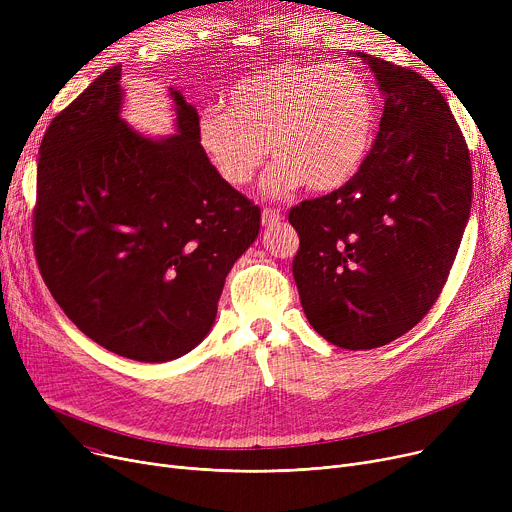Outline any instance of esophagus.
Masks as SVG:
<instances>
[{
    "mask_svg": "<svg viewBox=\"0 0 512 512\" xmlns=\"http://www.w3.org/2000/svg\"><path fill=\"white\" fill-rule=\"evenodd\" d=\"M282 220H284V215H282L278 209L267 207V209H263V213H261V224H263V226H276V224H280Z\"/></svg>",
    "mask_w": 512,
    "mask_h": 512,
    "instance_id": "obj_1",
    "label": "esophagus"
}]
</instances>
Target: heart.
Returning <instances> with one entry per match:
<instances>
[{
  "label": "heart",
  "instance_id": "heart-1",
  "mask_svg": "<svg viewBox=\"0 0 512 512\" xmlns=\"http://www.w3.org/2000/svg\"><path fill=\"white\" fill-rule=\"evenodd\" d=\"M375 101L367 80L346 66L278 62L226 93L224 107L203 112L197 141L211 168L245 188L267 155L278 159L267 193L286 197L301 184L317 193L351 180L369 151Z\"/></svg>",
  "mask_w": 512,
  "mask_h": 512
}]
</instances>
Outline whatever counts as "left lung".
I'll use <instances>...</instances> for the list:
<instances>
[{"label": "left lung", "instance_id": "left-lung-1", "mask_svg": "<svg viewBox=\"0 0 512 512\" xmlns=\"http://www.w3.org/2000/svg\"><path fill=\"white\" fill-rule=\"evenodd\" d=\"M384 99L357 174L288 213L292 261L313 330L348 351L415 328L448 280L471 211L473 172L444 95L411 68L357 53Z\"/></svg>", "mask_w": 512, "mask_h": 512}]
</instances>
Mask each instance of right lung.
Listing matches in <instances>:
<instances>
[{
    "label": "right lung",
    "instance_id": "1",
    "mask_svg": "<svg viewBox=\"0 0 512 512\" xmlns=\"http://www.w3.org/2000/svg\"><path fill=\"white\" fill-rule=\"evenodd\" d=\"M112 66L51 120L39 147L33 245L51 297L120 357L166 363L209 334L261 209L224 182L197 141L199 114L170 89L178 134L122 118Z\"/></svg>",
    "mask_w": 512,
    "mask_h": 512
}]
</instances>
